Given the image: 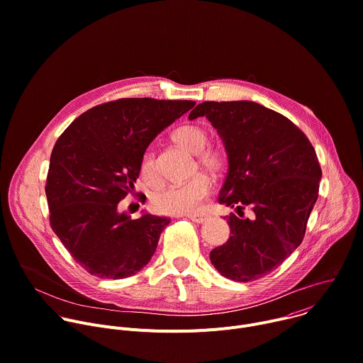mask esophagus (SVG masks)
Returning <instances> with one entry per match:
<instances>
[{"label":"esophagus","mask_w":363,"mask_h":363,"mask_svg":"<svg viewBox=\"0 0 363 363\" xmlns=\"http://www.w3.org/2000/svg\"><path fill=\"white\" fill-rule=\"evenodd\" d=\"M188 219H191L192 222H196V223H202L208 219V215L206 213H194V215H188Z\"/></svg>","instance_id":"1"}]
</instances>
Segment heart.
Returning <instances> with one entry per match:
<instances>
[{"label":"heart","instance_id":"b5f03b06","mask_svg":"<svg viewBox=\"0 0 363 363\" xmlns=\"http://www.w3.org/2000/svg\"><path fill=\"white\" fill-rule=\"evenodd\" d=\"M209 135L205 128L196 124H185L172 133V141L182 150L196 155V164L212 175H219L226 165V157L216 147H206ZM141 175L150 184L158 182L155 157L144 154L141 160ZM211 192V182L203 174L192 177L189 181L171 185L154 196V208L161 213L185 215L196 211Z\"/></svg>","mask_w":363,"mask_h":363}]
</instances>
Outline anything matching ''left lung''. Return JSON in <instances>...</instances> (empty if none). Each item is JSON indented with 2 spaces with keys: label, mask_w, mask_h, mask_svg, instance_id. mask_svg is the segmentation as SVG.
<instances>
[{
  "label": "left lung",
  "mask_w": 363,
  "mask_h": 363,
  "mask_svg": "<svg viewBox=\"0 0 363 363\" xmlns=\"http://www.w3.org/2000/svg\"><path fill=\"white\" fill-rule=\"evenodd\" d=\"M198 116L223 141L228 174L218 201L238 212L226 216L230 236L211 262L228 279H259L302 242L322 178L318 157L292 121L257 102L206 101L189 113Z\"/></svg>",
  "instance_id": "obj_1"
}]
</instances>
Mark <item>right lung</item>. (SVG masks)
I'll return each instance as SVG.
<instances>
[{
  "instance_id": "1",
  "label": "right lung",
  "mask_w": 363,
  "mask_h": 363,
  "mask_svg": "<svg viewBox=\"0 0 363 363\" xmlns=\"http://www.w3.org/2000/svg\"><path fill=\"white\" fill-rule=\"evenodd\" d=\"M195 101L121 98L81 113L51 152L45 195L50 223L88 274L123 279L152 258L169 218L131 219L119 201L134 194L152 140Z\"/></svg>"
}]
</instances>
